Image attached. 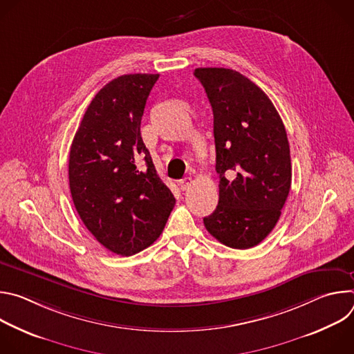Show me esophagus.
<instances>
[{
    "instance_id": "obj_1",
    "label": "esophagus",
    "mask_w": 354,
    "mask_h": 354,
    "mask_svg": "<svg viewBox=\"0 0 354 354\" xmlns=\"http://www.w3.org/2000/svg\"><path fill=\"white\" fill-rule=\"evenodd\" d=\"M192 183H193V179H192L190 176H185L183 179L179 180V187H180L182 190H186Z\"/></svg>"
}]
</instances>
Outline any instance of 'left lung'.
<instances>
[{
    "mask_svg": "<svg viewBox=\"0 0 354 354\" xmlns=\"http://www.w3.org/2000/svg\"><path fill=\"white\" fill-rule=\"evenodd\" d=\"M214 116L220 196L203 218L221 243L249 249L277 224L291 187L287 133L269 96L230 68H196Z\"/></svg>",
    "mask_w": 354,
    "mask_h": 354,
    "instance_id": "obj_1",
    "label": "left lung"
}]
</instances>
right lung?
I'll list each match as a JSON object with an SVG mask.
<instances>
[{"mask_svg": "<svg viewBox=\"0 0 354 354\" xmlns=\"http://www.w3.org/2000/svg\"><path fill=\"white\" fill-rule=\"evenodd\" d=\"M158 77L127 74L106 84L86 108L70 148L77 213L97 242L122 257L154 243L175 205L140 133Z\"/></svg>", "mask_w": 354, "mask_h": 354, "instance_id": "add662e5", "label": "right lung"}]
</instances>
